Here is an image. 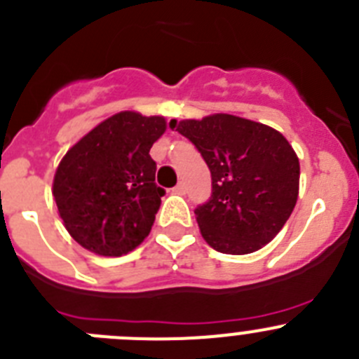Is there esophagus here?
Here are the masks:
<instances>
[{
  "label": "esophagus",
  "mask_w": 359,
  "mask_h": 359,
  "mask_svg": "<svg viewBox=\"0 0 359 359\" xmlns=\"http://www.w3.org/2000/svg\"><path fill=\"white\" fill-rule=\"evenodd\" d=\"M173 191H175V193H179V195H184V193H186V184L179 182L175 187H173Z\"/></svg>",
  "instance_id": "1"
}]
</instances>
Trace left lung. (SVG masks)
<instances>
[{
	"label": "left lung",
	"instance_id": "1",
	"mask_svg": "<svg viewBox=\"0 0 359 359\" xmlns=\"http://www.w3.org/2000/svg\"><path fill=\"white\" fill-rule=\"evenodd\" d=\"M170 127L198 149L210 170V198L195 209L207 244L246 255L273 241L299 193V159L283 134L225 113L172 120Z\"/></svg>",
	"mask_w": 359,
	"mask_h": 359
}]
</instances>
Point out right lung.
Instances as JSON below:
<instances>
[{"instance_id":"right-lung-1","label":"right lung","mask_w":359,"mask_h":359,"mask_svg":"<svg viewBox=\"0 0 359 359\" xmlns=\"http://www.w3.org/2000/svg\"><path fill=\"white\" fill-rule=\"evenodd\" d=\"M163 116L122 111L83 136L60 163L53 196L72 239L102 257L140 246L166 193L156 184L154 142Z\"/></svg>"}]
</instances>
